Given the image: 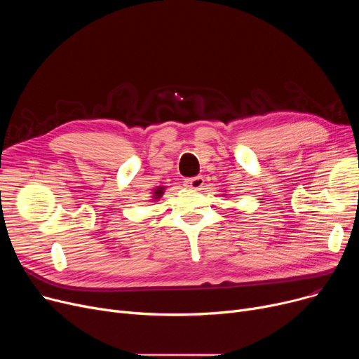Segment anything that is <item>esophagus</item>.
<instances>
[{
    "label": "esophagus",
    "instance_id": "esophagus-1",
    "mask_svg": "<svg viewBox=\"0 0 359 359\" xmlns=\"http://www.w3.org/2000/svg\"><path fill=\"white\" fill-rule=\"evenodd\" d=\"M202 184H203V177H201V176L184 180V186L189 187V189H201Z\"/></svg>",
    "mask_w": 359,
    "mask_h": 359
}]
</instances>
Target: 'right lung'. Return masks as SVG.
Here are the masks:
<instances>
[{"label": "right lung", "instance_id": "1", "mask_svg": "<svg viewBox=\"0 0 359 359\" xmlns=\"http://www.w3.org/2000/svg\"><path fill=\"white\" fill-rule=\"evenodd\" d=\"M164 189H165L164 186H158V187H156L154 192H153V198H154L156 201H158V199L163 196V194H164Z\"/></svg>", "mask_w": 359, "mask_h": 359}]
</instances>
